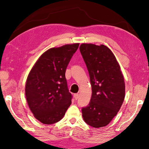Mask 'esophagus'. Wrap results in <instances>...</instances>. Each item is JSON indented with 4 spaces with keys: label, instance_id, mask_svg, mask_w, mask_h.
<instances>
[{
    "label": "esophagus",
    "instance_id": "1",
    "mask_svg": "<svg viewBox=\"0 0 149 149\" xmlns=\"http://www.w3.org/2000/svg\"><path fill=\"white\" fill-rule=\"evenodd\" d=\"M79 97V93H74V98L75 99V100H77Z\"/></svg>",
    "mask_w": 149,
    "mask_h": 149
}]
</instances>
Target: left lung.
<instances>
[{
	"mask_svg": "<svg viewBox=\"0 0 149 149\" xmlns=\"http://www.w3.org/2000/svg\"><path fill=\"white\" fill-rule=\"evenodd\" d=\"M80 51L86 65L92 85V97L82 108L84 120L90 126H106L119 111L125 97L120 67L106 46L82 44Z\"/></svg>",
	"mask_w": 149,
	"mask_h": 149,
	"instance_id": "obj_1",
	"label": "left lung"
}]
</instances>
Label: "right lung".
<instances>
[{"mask_svg": "<svg viewBox=\"0 0 149 149\" xmlns=\"http://www.w3.org/2000/svg\"><path fill=\"white\" fill-rule=\"evenodd\" d=\"M79 44L49 49L36 62L28 75L25 96L35 118L45 124L59 122L71 104L65 71Z\"/></svg>", "mask_w": 149, "mask_h": 149, "instance_id": "right-lung-1", "label": "right lung"}]
</instances>
